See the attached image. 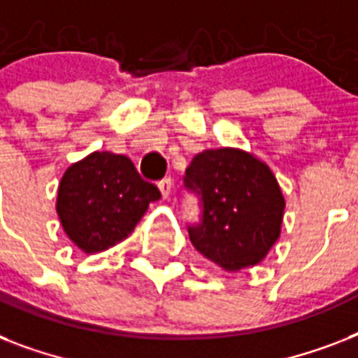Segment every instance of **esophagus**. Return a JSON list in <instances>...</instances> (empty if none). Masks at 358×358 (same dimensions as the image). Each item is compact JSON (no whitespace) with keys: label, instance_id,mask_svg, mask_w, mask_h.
<instances>
[{"label":"esophagus","instance_id":"1","mask_svg":"<svg viewBox=\"0 0 358 358\" xmlns=\"http://www.w3.org/2000/svg\"><path fill=\"white\" fill-rule=\"evenodd\" d=\"M157 187H159V191H162L163 199H167L169 195H171V191H173V180L171 178H163L159 184H157Z\"/></svg>","mask_w":358,"mask_h":358}]
</instances>
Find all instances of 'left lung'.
<instances>
[{
  "label": "left lung",
  "instance_id": "obj_1",
  "mask_svg": "<svg viewBox=\"0 0 358 358\" xmlns=\"http://www.w3.org/2000/svg\"><path fill=\"white\" fill-rule=\"evenodd\" d=\"M184 182L202 201V223L189 227L193 247L227 271L260 264L280 236L286 206L271 169L227 146L196 154Z\"/></svg>",
  "mask_w": 358,
  "mask_h": 358
}]
</instances>
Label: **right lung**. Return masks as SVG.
<instances>
[{"label": "right lung", "instance_id": "1", "mask_svg": "<svg viewBox=\"0 0 358 358\" xmlns=\"http://www.w3.org/2000/svg\"><path fill=\"white\" fill-rule=\"evenodd\" d=\"M159 196V189L141 178L129 157L92 152L66 169L55 210L70 241L92 255L128 238L148 204Z\"/></svg>", "mask_w": 358, "mask_h": 358}]
</instances>
